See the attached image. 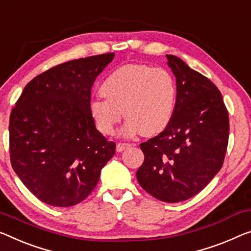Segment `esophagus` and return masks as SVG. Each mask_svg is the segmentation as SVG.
Listing matches in <instances>:
<instances>
[{
    "label": "esophagus",
    "mask_w": 251,
    "mask_h": 251,
    "mask_svg": "<svg viewBox=\"0 0 251 251\" xmlns=\"http://www.w3.org/2000/svg\"><path fill=\"white\" fill-rule=\"evenodd\" d=\"M129 147H130V144H128V143H118L117 147H116V151L122 152V151H124L125 149L129 148Z\"/></svg>",
    "instance_id": "obj_1"
}]
</instances>
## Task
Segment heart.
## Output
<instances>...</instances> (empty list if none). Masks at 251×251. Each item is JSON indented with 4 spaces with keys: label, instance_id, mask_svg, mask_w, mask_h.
I'll return each mask as SVG.
<instances>
[{
    "label": "heart",
    "instance_id": "b5f03b06",
    "mask_svg": "<svg viewBox=\"0 0 251 251\" xmlns=\"http://www.w3.org/2000/svg\"><path fill=\"white\" fill-rule=\"evenodd\" d=\"M106 98L91 99L90 115L102 134L110 135L123 117L127 118L123 134L130 137L143 132L154 136L167 129L177 103V84L163 69L143 64L119 66L104 78L101 88Z\"/></svg>",
    "mask_w": 251,
    "mask_h": 251
}]
</instances>
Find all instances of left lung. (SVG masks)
Instances as JSON below:
<instances>
[{"mask_svg":"<svg viewBox=\"0 0 251 251\" xmlns=\"http://www.w3.org/2000/svg\"><path fill=\"white\" fill-rule=\"evenodd\" d=\"M177 84L170 125L140 147L144 162L136 178L145 192L166 203L195 196L222 168L229 115L219 89L177 56L167 55Z\"/></svg>","mask_w":251,"mask_h":251,"instance_id":"left-lung-1","label":"left lung"}]
</instances>
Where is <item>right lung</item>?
<instances>
[{
    "instance_id": "obj_1",
    "label": "right lung",
    "mask_w": 251,
    "mask_h": 251,
    "mask_svg": "<svg viewBox=\"0 0 251 251\" xmlns=\"http://www.w3.org/2000/svg\"><path fill=\"white\" fill-rule=\"evenodd\" d=\"M114 54L63 63L25 85L10 116L14 173L38 200L69 207L87 198L116 144L96 128L89 110L96 77Z\"/></svg>"
}]
</instances>
